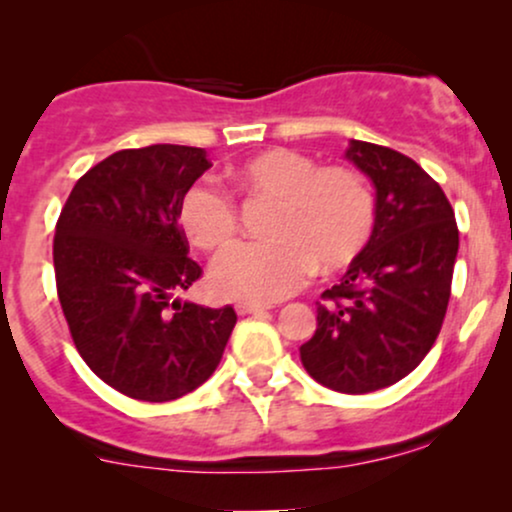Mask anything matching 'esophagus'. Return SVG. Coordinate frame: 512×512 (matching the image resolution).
I'll return each mask as SVG.
<instances>
[{
	"instance_id": "34e87169",
	"label": "esophagus",
	"mask_w": 512,
	"mask_h": 512,
	"mask_svg": "<svg viewBox=\"0 0 512 512\" xmlns=\"http://www.w3.org/2000/svg\"><path fill=\"white\" fill-rule=\"evenodd\" d=\"M264 310H269V305H262V303H238L236 305L238 315H257V313H264Z\"/></svg>"
}]
</instances>
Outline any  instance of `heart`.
Wrapping results in <instances>:
<instances>
[{
  "instance_id": "1",
  "label": "heart",
  "mask_w": 512,
  "mask_h": 512,
  "mask_svg": "<svg viewBox=\"0 0 512 512\" xmlns=\"http://www.w3.org/2000/svg\"><path fill=\"white\" fill-rule=\"evenodd\" d=\"M240 190L274 202L260 243H240L211 267V289L231 301L269 303L289 296L313 272H334L366 248L375 199L356 170L320 168L291 149L264 151L233 170ZM178 223L192 245L219 252L236 236V204L209 182L180 197Z\"/></svg>"
}]
</instances>
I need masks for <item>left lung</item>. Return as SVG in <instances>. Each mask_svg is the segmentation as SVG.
I'll return each instance as SVG.
<instances>
[{
  "instance_id": "1",
  "label": "left lung",
  "mask_w": 512,
  "mask_h": 512,
  "mask_svg": "<svg viewBox=\"0 0 512 512\" xmlns=\"http://www.w3.org/2000/svg\"><path fill=\"white\" fill-rule=\"evenodd\" d=\"M346 158L375 187L366 248L317 303L303 368L344 395L395 385L424 361L443 327L460 233L440 185L395 149L351 139Z\"/></svg>"
}]
</instances>
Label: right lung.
I'll return each instance as SVG.
<instances>
[{
	"mask_svg": "<svg viewBox=\"0 0 512 512\" xmlns=\"http://www.w3.org/2000/svg\"><path fill=\"white\" fill-rule=\"evenodd\" d=\"M207 151L154 144L108 156L76 180L55 228L57 296L86 366L122 395L170 402L207 383L236 310L180 301L202 276L187 257L180 197Z\"/></svg>",
	"mask_w": 512,
	"mask_h": 512,
	"instance_id": "1",
	"label": "right lung"
}]
</instances>
